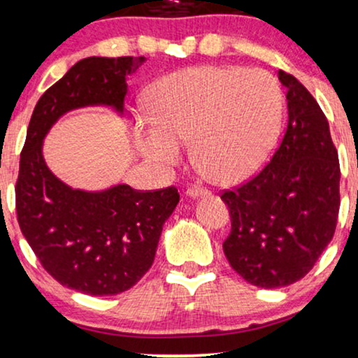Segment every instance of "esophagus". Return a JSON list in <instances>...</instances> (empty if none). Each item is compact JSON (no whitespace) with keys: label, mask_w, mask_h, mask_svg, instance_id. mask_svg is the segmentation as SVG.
I'll use <instances>...</instances> for the list:
<instances>
[{"label":"esophagus","mask_w":358,"mask_h":358,"mask_svg":"<svg viewBox=\"0 0 358 358\" xmlns=\"http://www.w3.org/2000/svg\"><path fill=\"white\" fill-rule=\"evenodd\" d=\"M209 191L207 189H202V187H191L187 189L186 196L191 197V199H197V197H202V196H209Z\"/></svg>","instance_id":"obj_1"}]
</instances>
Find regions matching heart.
<instances>
[{
    "instance_id": "b5f03b06",
    "label": "heart",
    "mask_w": 358,
    "mask_h": 358,
    "mask_svg": "<svg viewBox=\"0 0 358 358\" xmlns=\"http://www.w3.org/2000/svg\"><path fill=\"white\" fill-rule=\"evenodd\" d=\"M151 117L136 119L138 152L171 166L191 139L192 156L215 184L231 186L254 176L279 136L284 98L262 69L199 64L161 78L149 90Z\"/></svg>"
}]
</instances>
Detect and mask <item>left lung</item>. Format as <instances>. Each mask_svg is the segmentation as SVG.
<instances>
[{
  "instance_id": "obj_1",
  "label": "left lung",
  "mask_w": 358,
  "mask_h": 358,
  "mask_svg": "<svg viewBox=\"0 0 358 358\" xmlns=\"http://www.w3.org/2000/svg\"><path fill=\"white\" fill-rule=\"evenodd\" d=\"M289 122L272 161L244 186L220 199L231 213L224 254L242 279L262 289L301 280L332 241L341 207V166L329 121L314 96L292 74Z\"/></svg>"
}]
</instances>
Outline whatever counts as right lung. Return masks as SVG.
Here are the masks:
<instances>
[{
    "instance_id": "right-lung-1",
    "label": "right lung",
    "mask_w": 358,
    "mask_h": 358,
    "mask_svg": "<svg viewBox=\"0 0 358 358\" xmlns=\"http://www.w3.org/2000/svg\"><path fill=\"white\" fill-rule=\"evenodd\" d=\"M144 57H86L39 98L16 182L21 232L61 285L87 295L131 289L154 262L162 226L179 202L176 187L138 192L127 184L74 189L52 174L43 143L66 113L90 106L124 113L127 78Z\"/></svg>"
}]
</instances>
